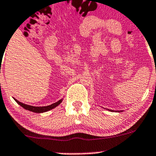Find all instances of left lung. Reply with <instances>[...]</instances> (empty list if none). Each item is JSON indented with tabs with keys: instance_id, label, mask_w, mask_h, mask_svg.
I'll return each mask as SVG.
<instances>
[{
	"instance_id": "8db88e82",
	"label": "left lung",
	"mask_w": 156,
	"mask_h": 156,
	"mask_svg": "<svg viewBox=\"0 0 156 156\" xmlns=\"http://www.w3.org/2000/svg\"><path fill=\"white\" fill-rule=\"evenodd\" d=\"M107 110H108V111H110V112H123V110H120V111H117V110H116V111H114V110H111V109H107Z\"/></svg>"
}]
</instances>
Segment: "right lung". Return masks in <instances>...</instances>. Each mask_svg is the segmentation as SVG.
Returning a JSON list of instances; mask_svg holds the SVG:
<instances>
[{
  "mask_svg": "<svg viewBox=\"0 0 156 156\" xmlns=\"http://www.w3.org/2000/svg\"><path fill=\"white\" fill-rule=\"evenodd\" d=\"M13 99L14 100H15V101L20 105V106H21L22 107L24 108L25 109L29 110V111L33 112H35V113H42V112H46L50 111V110L53 109V108H56V106H59V105L62 102V100H63V99H61V100H59V101H57L56 103H53V104L49 105V106H29V105H27V104H24V103H21V102H20L19 100H16L15 98Z\"/></svg>",
  "mask_w": 156,
  "mask_h": 156,
  "instance_id": "1",
  "label": "right lung"
}]
</instances>
